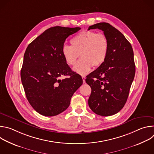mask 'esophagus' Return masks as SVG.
I'll return each mask as SVG.
<instances>
[{
	"mask_svg": "<svg viewBox=\"0 0 154 154\" xmlns=\"http://www.w3.org/2000/svg\"><path fill=\"white\" fill-rule=\"evenodd\" d=\"M85 79H86V77L85 76H82V80H83V83H85Z\"/></svg>",
	"mask_w": 154,
	"mask_h": 154,
	"instance_id": "obj_1",
	"label": "esophagus"
}]
</instances>
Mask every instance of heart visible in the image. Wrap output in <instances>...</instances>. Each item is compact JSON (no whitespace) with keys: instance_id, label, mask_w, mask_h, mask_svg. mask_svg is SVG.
<instances>
[{"instance_id":"b5f03b06","label":"heart","mask_w":154,"mask_h":154,"mask_svg":"<svg viewBox=\"0 0 154 154\" xmlns=\"http://www.w3.org/2000/svg\"><path fill=\"white\" fill-rule=\"evenodd\" d=\"M71 46L62 48L63 58L70 66H74L79 55L81 59L74 67V70L80 75L88 72L91 68H97L106 59L109 44L106 36L91 30L83 31L74 36L70 41Z\"/></svg>"}]
</instances>
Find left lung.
I'll use <instances>...</instances> for the list:
<instances>
[{
  "label": "left lung",
  "instance_id": "8db88e82",
  "mask_svg": "<svg viewBox=\"0 0 154 154\" xmlns=\"http://www.w3.org/2000/svg\"><path fill=\"white\" fill-rule=\"evenodd\" d=\"M98 29L106 36L109 51L103 64L86 77L91 88L88 105L96 114L108 116L118 113L127 100L135 74L134 51L122 33L108 23L88 28Z\"/></svg>",
  "mask_w": 154,
  "mask_h": 154
}]
</instances>
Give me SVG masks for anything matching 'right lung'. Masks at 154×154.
Here are the masks:
<instances>
[{
	"mask_svg": "<svg viewBox=\"0 0 154 154\" xmlns=\"http://www.w3.org/2000/svg\"><path fill=\"white\" fill-rule=\"evenodd\" d=\"M80 29L49 28L26 49L20 71L22 83L29 102L43 116H54L66 110L83 83L82 77L71 70L61 52L66 39ZM63 75L70 77L60 79Z\"/></svg>",
	"mask_w": 154,
	"mask_h": 154,
	"instance_id": "right-lung-1",
	"label": "right lung"
}]
</instances>
